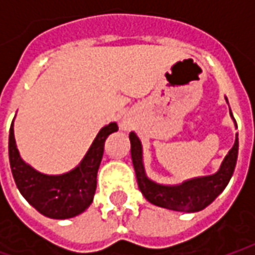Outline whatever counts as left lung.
<instances>
[{"label": "left lung", "mask_w": 255, "mask_h": 255, "mask_svg": "<svg viewBox=\"0 0 255 255\" xmlns=\"http://www.w3.org/2000/svg\"><path fill=\"white\" fill-rule=\"evenodd\" d=\"M129 141L131 159L135 169L139 190L142 192L145 199L152 205L175 212H199L209 206L227 186L237 162L239 141L236 136V142L229 151V154L226 155L219 172H216L215 175L188 180L179 186H162L154 183L145 176L142 165V146L141 141L134 132L129 134Z\"/></svg>", "instance_id": "8db88e82"}]
</instances>
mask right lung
Masks as SVG:
<instances>
[{
    "label": "right lung",
    "mask_w": 255,
    "mask_h": 255,
    "mask_svg": "<svg viewBox=\"0 0 255 255\" xmlns=\"http://www.w3.org/2000/svg\"><path fill=\"white\" fill-rule=\"evenodd\" d=\"M13 123V121H12ZM119 126L111 123L101 128L82 163L69 173L49 176L32 169L19 156L13 138V127L9 128V163L15 183L22 196L39 213L50 219H70L83 213L93 202L97 185L104 142Z\"/></svg>",
    "instance_id": "add662e5"
}]
</instances>
